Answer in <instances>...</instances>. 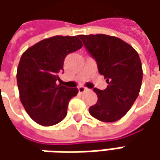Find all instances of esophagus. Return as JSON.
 <instances>
[{"label": "esophagus", "instance_id": "1", "mask_svg": "<svg viewBox=\"0 0 160 160\" xmlns=\"http://www.w3.org/2000/svg\"><path fill=\"white\" fill-rule=\"evenodd\" d=\"M88 91H89L88 88H85V87H83V86H80V87L78 88V92H79L80 93H83V92H88Z\"/></svg>", "mask_w": 160, "mask_h": 160}]
</instances>
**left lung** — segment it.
<instances>
[{"mask_svg":"<svg viewBox=\"0 0 160 160\" xmlns=\"http://www.w3.org/2000/svg\"><path fill=\"white\" fill-rule=\"evenodd\" d=\"M78 37L96 59L99 73L108 83L103 91L93 89L98 101L90 107V114L102 122H116L127 113L139 95L142 81L139 54L116 36L98 34Z\"/></svg>","mask_w":160,"mask_h":160,"instance_id":"left-lung-1","label":"left lung"}]
</instances>
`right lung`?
<instances>
[{"instance_id": "right-lung-1", "label": "right lung", "mask_w": 160, "mask_h": 160, "mask_svg": "<svg viewBox=\"0 0 160 160\" xmlns=\"http://www.w3.org/2000/svg\"><path fill=\"white\" fill-rule=\"evenodd\" d=\"M82 46L77 36L56 35L38 42L22 54L17 70L19 98L37 124L54 126L66 118L68 102L78 90L57 84V81H60L67 55Z\"/></svg>"}]
</instances>
